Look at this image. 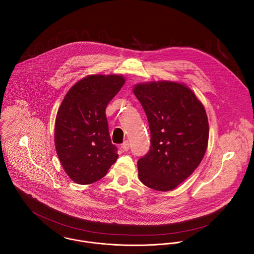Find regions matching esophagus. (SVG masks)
<instances>
[{"mask_svg":"<svg viewBox=\"0 0 254 254\" xmlns=\"http://www.w3.org/2000/svg\"><path fill=\"white\" fill-rule=\"evenodd\" d=\"M129 147H130V144H129V142L128 141H125L122 145H121V148L123 149V150H128L129 149Z\"/></svg>","mask_w":254,"mask_h":254,"instance_id":"34e87169","label":"esophagus"}]
</instances>
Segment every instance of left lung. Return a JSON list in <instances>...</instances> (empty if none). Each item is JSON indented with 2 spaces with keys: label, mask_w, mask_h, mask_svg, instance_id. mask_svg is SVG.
Masks as SVG:
<instances>
[{
  "label": "left lung",
  "mask_w": 254,
  "mask_h": 254,
  "mask_svg": "<svg viewBox=\"0 0 254 254\" xmlns=\"http://www.w3.org/2000/svg\"><path fill=\"white\" fill-rule=\"evenodd\" d=\"M145 110L150 148L138 160V176L146 187L167 191L178 187L199 165L207 148L206 111L183 83L152 81L134 86Z\"/></svg>",
  "instance_id": "8db88e82"
}]
</instances>
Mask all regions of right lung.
I'll use <instances>...</instances> for the list:
<instances>
[{
	"mask_svg": "<svg viewBox=\"0 0 254 254\" xmlns=\"http://www.w3.org/2000/svg\"><path fill=\"white\" fill-rule=\"evenodd\" d=\"M124 83L122 75H88L73 85L58 110L56 150L64 171L77 184L99 181L117 160L106 109Z\"/></svg>",
	"mask_w": 254,
	"mask_h": 254,
	"instance_id": "right-lung-1",
	"label": "right lung"
}]
</instances>
